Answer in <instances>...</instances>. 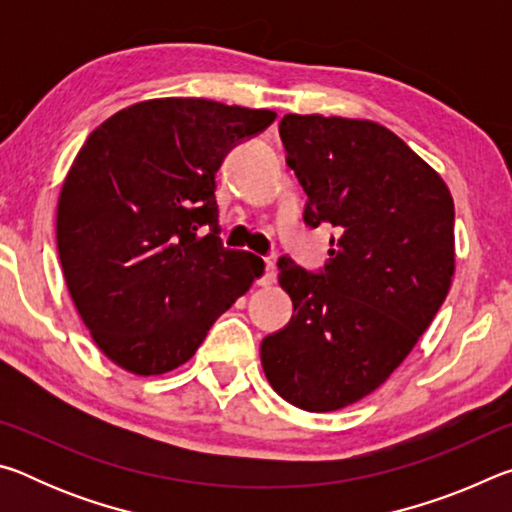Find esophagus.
Returning a JSON list of instances; mask_svg holds the SVG:
<instances>
[{
  "mask_svg": "<svg viewBox=\"0 0 512 512\" xmlns=\"http://www.w3.org/2000/svg\"><path fill=\"white\" fill-rule=\"evenodd\" d=\"M275 277H277V268L273 262H266V271L262 275V280H259V284L262 287H271V284H275Z\"/></svg>",
  "mask_w": 512,
  "mask_h": 512,
  "instance_id": "1",
  "label": "esophagus"
}]
</instances>
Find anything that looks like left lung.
<instances>
[{
	"label": "left lung",
	"mask_w": 512,
	"mask_h": 512,
	"mask_svg": "<svg viewBox=\"0 0 512 512\" xmlns=\"http://www.w3.org/2000/svg\"><path fill=\"white\" fill-rule=\"evenodd\" d=\"M287 164L309 196L305 223H332L314 275L280 257L289 325L262 341L273 391L311 413L339 411L409 357L454 277V198L400 137L368 119L284 115Z\"/></svg>",
	"instance_id": "left-lung-1"
}]
</instances>
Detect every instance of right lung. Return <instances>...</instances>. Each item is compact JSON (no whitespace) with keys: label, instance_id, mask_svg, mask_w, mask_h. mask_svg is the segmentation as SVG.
<instances>
[{"label":"right lung","instance_id":"obj_1","mask_svg":"<svg viewBox=\"0 0 512 512\" xmlns=\"http://www.w3.org/2000/svg\"><path fill=\"white\" fill-rule=\"evenodd\" d=\"M273 110L133 103L94 128L60 189L56 241L74 307L106 357L155 377L194 357L264 262L223 248L214 176Z\"/></svg>","mask_w":512,"mask_h":512}]
</instances>
